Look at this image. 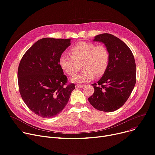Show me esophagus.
Returning a JSON list of instances; mask_svg holds the SVG:
<instances>
[{
    "instance_id": "1",
    "label": "esophagus",
    "mask_w": 155,
    "mask_h": 155,
    "mask_svg": "<svg viewBox=\"0 0 155 155\" xmlns=\"http://www.w3.org/2000/svg\"><path fill=\"white\" fill-rule=\"evenodd\" d=\"M83 87H84V85H81V84H77V85H76V88H83Z\"/></svg>"
}]
</instances>
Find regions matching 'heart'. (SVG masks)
Returning a JSON list of instances; mask_svg holds the SVG:
<instances>
[{"instance_id": "obj_1", "label": "heart", "mask_w": 155, "mask_h": 155, "mask_svg": "<svg viewBox=\"0 0 155 155\" xmlns=\"http://www.w3.org/2000/svg\"><path fill=\"white\" fill-rule=\"evenodd\" d=\"M70 54L71 55L62 54L59 63L63 71L70 76L74 75L81 65L83 70L72 78L74 82L86 83L94 76H102L109 64V51L103 45L80 42L70 49Z\"/></svg>"}]
</instances>
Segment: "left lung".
<instances>
[{
    "mask_svg": "<svg viewBox=\"0 0 155 155\" xmlns=\"http://www.w3.org/2000/svg\"><path fill=\"white\" fill-rule=\"evenodd\" d=\"M93 41L105 45L109 51L110 61L102 78L92 84L94 91L88 100L97 110L112 112L125 104L135 87L134 56L127 45L111 34L97 35Z\"/></svg>",
    "mask_w": 155,
    "mask_h": 155,
    "instance_id": "left-lung-1",
    "label": "left lung"
}]
</instances>
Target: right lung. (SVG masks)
Instances as JSON below:
<instances>
[{"label":"right lung","instance_id":"1","mask_svg":"<svg viewBox=\"0 0 155 155\" xmlns=\"http://www.w3.org/2000/svg\"><path fill=\"white\" fill-rule=\"evenodd\" d=\"M70 39L38 40L22 57L18 68L21 98L32 112L43 118L59 114L67 104L74 83H67L59 60Z\"/></svg>","mask_w":155,"mask_h":155}]
</instances>
